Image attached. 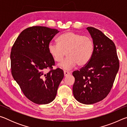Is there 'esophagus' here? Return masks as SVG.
I'll return each instance as SVG.
<instances>
[{"instance_id": "obj_1", "label": "esophagus", "mask_w": 127, "mask_h": 127, "mask_svg": "<svg viewBox=\"0 0 127 127\" xmlns=\"http://www.w3.org/2000/svg\"><path fill=\"white\" fill-rule=\"evenodd\" d=\"M70 74V72L69 71H66V70H64V76H67L68 75H69Z\"/></svg>"}]
</instances>
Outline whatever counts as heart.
Wrapping results in <instances>:
<instances>
[{"mask_svg": "<svg viewBox=\"0 0 127 127\" xmlns=\"http://www.w3.org/2000/svg\"><path fill=\"white\" fill-rule=\"evenodd\" d=\"M57 43L50 42L48 51L56 62H61L66 52L67 57L60 64L61 68L69 69L77 64L83 66L89 63L93 55L94 43L93 40L80 33L68 31L61 35Z\"/></svg>", "mask_w": 127, "mask_h": 127, "instance_id": "obj_1", "label": "heart"}]
</instances>
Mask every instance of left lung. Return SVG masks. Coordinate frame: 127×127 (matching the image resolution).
<instances>
[{
  "label": "left lung",
  "mask_w": 127,
  "mask_h": 127,
  "mask_svg": "<svg viewBox=\"0 0 127 127\" xmlns=\"http://www.w3.org/2000/svg\"><path fill=\"white\" fill-rule=\"evenodd\" d=\"M87 30L93 40L94 51L86 65L73 72V94L78 102L90 105L102 100L110 92L119 62L113 41L95 28Z\"/></svg>",
  "instance_id": "8db88e82"
}]
</instances>
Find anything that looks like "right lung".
<instances>
[{
  "instance_id": "add662e5",
  "label": "right lung",
  "mask_w": 127,
  "mask_h": 127,
  "mask_svg": "<svg viewBox=\"0 0 127 127\" xmlns=\"http://www.w3.org/2000/svg\"><path fill=\"white\" fill-rule=\"evenodd\" d=\"M57 29L32 26L25 29L17 38L10 53L11 72L26 97L37 104H47L54 100L64 77L63 70L53 69L54 60L48 45ZM46 68L51 70L46 72Z\"/></svg>"
}]
</instances>
